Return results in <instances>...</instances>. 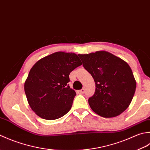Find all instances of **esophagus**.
Listing matches in <instances>:
<instances>
[{"label": "esophagus", "instance_id": "1", "mask_svg": "<svg viewBox=\"0 0 150 150\" xmlns=\"http://www.w3.org/2000/svg\"><path fill=\"white\" fill-rule=\"evenodd\" d=\"M85 88H82V89H81L80 91H79V93H80L81 94H83L85 93Z\"/></svg>", "mask_w": 150, "mask_h": 150}]
</instances>
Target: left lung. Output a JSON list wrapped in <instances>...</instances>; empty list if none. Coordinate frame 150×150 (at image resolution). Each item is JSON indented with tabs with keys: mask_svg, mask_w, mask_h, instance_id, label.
I'll return each instance as SVG.
<instances>
[{
	"mask_svg": "<svg viewBox=\"0 0 150 150\" xmlns=\"http://www.w3.org/2000/svg\"><path fill=\"white\" fill-rule=\"evenodd\" d=\"M78 56L96 84L94 95L88 100L91 108L104 118L120 115L129 107L136 89L129 65L106 51Z\"/></svg>",
	"mask_w": 150,
	"mask_h": 150,
	"instance_id": "left-lung-1",
	"label": "left lung"
}]
</instances>
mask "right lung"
<instances>
[{
  "label": "right lung",
  "mask_w": 150,
  "mask_h": 150,
  "mask_svg": "<svg viewBox=\"0 0 150 150\" xmlns=\"http://www.w3.org/2000/svg\"><path fill=\"white\" fill-rule=\"evenodd\" d=\"M81 65L76 54L57 52L32 67L24 83V92L37 115L56 120L70 111L76 93L68 85L69 74Z\"/></svg>",
  "instance_id": "add662e5"
}]
</instances>
